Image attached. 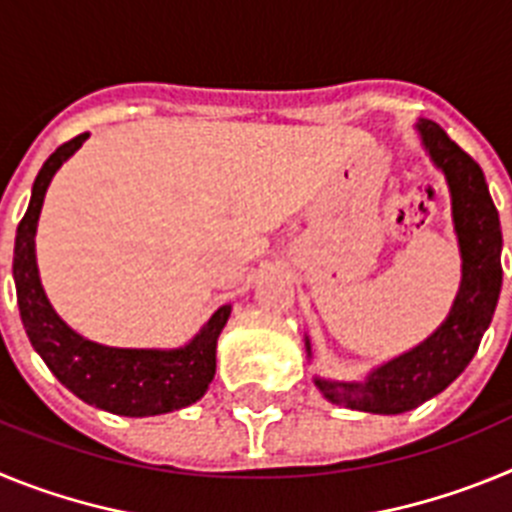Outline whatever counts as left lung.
Here are the masks:
<instances>
[{
	"label": "left lung",
	"mask_w": 512,
	"mask_h": 512,
	"mask_svg": "<svg viewBox=\"0 0 512 512\" xmlns=\"http://www.w3.org/2000/svg\"><path fill=\"white\" fill-rule=\"evenodd\" d=\"M418 128L431 158L449 179L464 277L449 318L428 341L379 366L366 382H315L330 402L361 413H408L446 390L477 354L503 284V233L485 174L441 125L423 120Z\"/></svg>",
	"instance_id": "obj_1"
}]
</instances>
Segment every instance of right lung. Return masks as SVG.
<instances>
[{
  "label": "right lung",
  "mask_w": 512,
  "mask_h": 512,
  "mask_svg": "<svg viewBox=\"0 0 512 512\" xmlns=\"http://www.w3.org/2000/svg\"><path fill=\"white\" fill-rule=\"evenodd\" d=\"M89 133L71 138L48 156L33 184V197L25 217L17 225L15 274L17 305L27 338L48 364L58 382L69 387L79 400L107 413L125 418L171 413L200 400L215 377V346L230 307L223 305L207 320L192 343L174 351H138L110 348L76 336L53 312L38 279L35 264V228L43 207L45 189L58 166L87 140Z\"/></svg>",
  "instance_id": "right-lung-1"
}]
</instances>
